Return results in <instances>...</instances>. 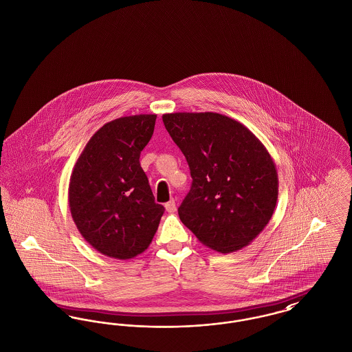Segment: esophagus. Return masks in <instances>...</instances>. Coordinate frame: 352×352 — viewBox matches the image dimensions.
I'll list each match as a JSON object with an SVG mask.
<instances>
[{"label": "esophagus", "mask_w": 352, "mask_h": 352, "mask_svg": "<svg viewBox=\"0 0 352 352\" xmlns=\"http://www.w3.org/2000/svg\"><path fill=\"white\" fill-rule=\"evenodd\" d=\"M165 208H166V211L168 212H175L177 211V204H175V201L174 199H170V201L165 204Z\"/></svg>", "instance_id": "esophagus-1"}]
</instances>
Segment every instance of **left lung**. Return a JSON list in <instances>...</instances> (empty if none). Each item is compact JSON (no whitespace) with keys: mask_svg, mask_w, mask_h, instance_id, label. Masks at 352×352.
<instances>
[{"mask_svg":"<svg viewBox=\"0 0 352 352\" xmlns=\"http://www.w3.org/2000/svg\"><path fill=\"white\" fill-rule=\"evenodd\" d=\"M162 120L192 178L179 219L214 251L247 247L267 227L278 198L267 148L241 122L215 112L165 113Z\"/></svg>","mask_w":352,"mask_h":352,"instance_id":"1","label":"left lung"}]
</instances>
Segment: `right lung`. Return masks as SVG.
Instances as JSON below:
<instances>
[{
	"instance_id": "add662e5",
	"label": "right lung",
	"mask_w": 352,
	"mask_h": 352,
	"mask_svg": "<svg viewBox=\"0 0 352 352\" xmlns=\"http://www.w3.org/2000/svg\"><path fill=\"white\" fill-rule=\"evenodd\" d=\"M157 115L104 124L87 142L68 184L71 217L84 240L102 254L128 260L151 245L164 215L140 154L151 141Z\"/></svg>"
}]
</instances>
